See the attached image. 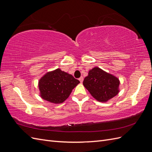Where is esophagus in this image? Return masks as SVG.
<instances>
[{
	"mask_svg": "<svg viewBox=\"0 0 152 152\" xmlns=\"http://www.w3.org/2000/svg\"><path fill=\"white\" fill-rule=\"evenodd\" d=\"M79 80H80V83H82V82H83V80H84V78H83V77H80L79 79Z\"/></svg>",
	"mask_w": 152,
	"mask_h": 152,
	"instance_id": "34e87169",
	"label": "esophagus"
}]
</instances>
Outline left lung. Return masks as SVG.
Here are the masks:
<instances>
[{"mask_svg":"<svg viewBox=\"0 0 152 152\" xmlns=\"http://www.w3.org/2000/svg\"><path fill=\"white\" fill-rule=\"evenodd\" d=\"M118 78L98 67L92 69L83 81L91 94L98 102H106L118 93Z\"/></svg>","mask_w":152,"mask_h":152,"instance_id":"obj_1","label":"left lung"}]
</instances>
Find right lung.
Here are the masks:
<instances>
[{"label": "right lung", "mask_w": 152, "mask_h": 152, "mask_svg": "<svg viewBox=\"0 0 152 152\" xmlns=\"http://www.w3.org/2000/svg\"><path fill=\"white\" fill-rule=\"evenodd\" d=\"M80 81L58 68L47 73L39 82L41 98L53 103L65 101Z\"/></svg>", "instance_id": "obj_1"}]
</instances>
